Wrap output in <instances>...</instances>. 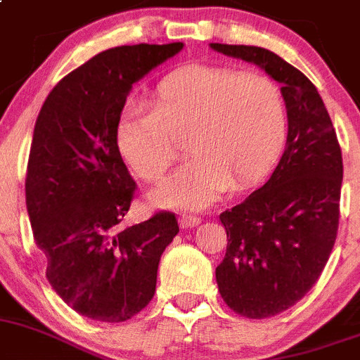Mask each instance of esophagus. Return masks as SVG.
Here are the masks:
<instances>
[{
  "instance_id": "esophagus-1",
  "label": "esophagus",
  "mask_w": 360,
  "mask_h": 360,
  "mask_svg": "<svg viewBox=\"0 0 360 360\" xmlns=\"http://www.w3.org/2000/svg\"><path fill=\"white\" fill-rule=\"evenodd\" d=\"M201 223V219L198 215L193 214H181L179 215V224L183 228H192V226H198Z\"/></svg>"
}]
</instances>
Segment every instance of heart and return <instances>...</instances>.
<instances>
[{
	"instance_id": "heart-1",
	"label": "heart",
	"mask_w": 360,
	"mask_h": 360,
	"mask_svg": "<svg viewBox=\"0 0 360 360\" xmlns=\"http://www.w3.org/2000/svg\"><path fill=\"white\" fill-rule=\"evenodd\" d=\"M288 134L279 83L261 70L188 65L170 72L148 110L130 108L117 124V148L145 181H158L179 158H190L152 192L162 206L202 208L228 188H248L277 161Z\"/></svg>"
}]
</instances>
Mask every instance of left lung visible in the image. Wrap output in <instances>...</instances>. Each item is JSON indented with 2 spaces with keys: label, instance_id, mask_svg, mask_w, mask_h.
<instances>
[{
  "label": "left lung",
  "instance_id": "8db88e82",
  "mask_svg": "<svg viewBox=\"0 0 360 360\" xmlns=\"http://www.w3.org/2000/svg\"><path fill=\"white\" fill-rule=\"evenodd\" d=\"M210 46L259 65L283 85L286 148L261 188L219 215L228 245L215 268L230 310L274 317L310 292L330 259L339 230L342 154L326 106L301 70L261 46Z\"/></svg>",
  "mask_w": 360,
  "mask_h": 360
}]
</instances>
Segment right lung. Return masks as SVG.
<instances>
[{"mask_svg":"<svg viewBox=\"0 0 360 360\" xmlns=\"http://www.w3.org/2000/svg\"><path fill=\"white\" fill-rule=\"evenodd\" d=\"M183 43L123 45L72 70L43 103L25 198L46 281L72 310L123 323L152 301L161 254L179 232L174 212L121 226L137 184L117 148V124L136 81Z\"/></svg>","mask_w":360,"mask_h":360,"instance_id":"obj_1","label":"right lung"}]
</instances>
